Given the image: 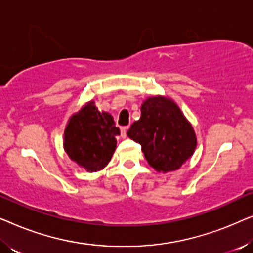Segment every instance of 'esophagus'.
Returning <instances> with one entry per match:
<instances>
[{
    "label": "esophagus",
    "mask_w": 253,
    "mask_h": 253,
    "mask_svg": "<svg viewBox=\"0 0 253 253\" xmlns=\"http://www.w3.org/2000/svg\"><path fill=\"white\" fill-rule=\"evenodd\" d=\"M126 130H127V126L121 127V137H122V138L126 137Z\"/></svg>",
    "instance_id": "esophagus-1"
}]
</instances>
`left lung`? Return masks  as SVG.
Returning a JSON list of instances; mask_svg holds the SVG:
<instances>
[{"label":"left lung","mask_w":253,"mask_h":253,"mask_svg":"<svg viewBox=\"0 0 253 253\" xmlns=\"http://www.w3.org/2000/svg\"><path fill=\"white\" fill-rule=\"evenodd\" d=\"M141 115L126 134L141 145L148 165L157 171H172L191 158L197 146L196 133L179 107L165 96H150Z\"/></svg>","instance_id":"obj_1"}]
</instances>
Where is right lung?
Returning <instances> with one entry per match:
<instances>
[{
    "label": "right lung",
    "instance_id": "right-lung-1",
    "mask_svg": "<svg viewBox=\"0 0 253 253\" xmlns=\"http://www.w3.org/2000/svg\"><path fill=\"white\" fill-rule=\"evenodd\" d=\"M115 126L110 114L100 113L89 101L69 120L64 131V150L72 161L89 172L105 168L116 148Z\"/></svg>",
    "mask_w": 253,
    "mask_h": 253
}]
</instances>
